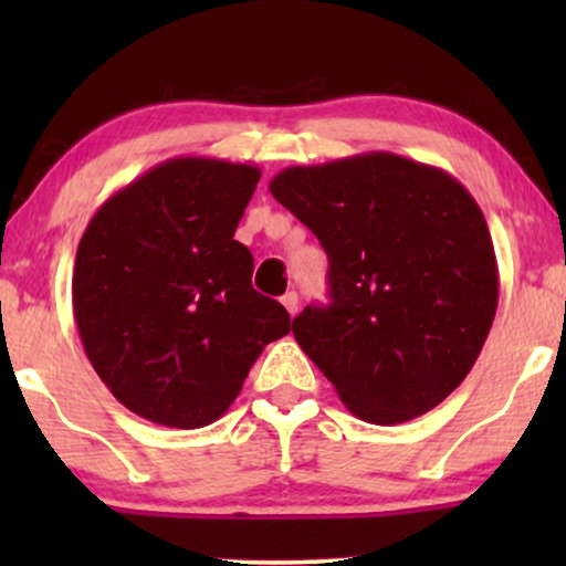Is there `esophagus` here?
<instances>
[{
	"label": "esophagus",
	"instance_id": "1",
	"mask_svg": "<svg viewBox=\"0 0 566 566\" xmlns=\"http://www.w3.org/2000/svg\"><path fill=\"white\" fill-rule=\"evenodd\" d=\"M281 301H283L285 312H289L291 316H296V314H298V293H296V291H289Z\"/></svg>",
	"mask_w": 566,
	"mask_h": 566
}]
</instances>
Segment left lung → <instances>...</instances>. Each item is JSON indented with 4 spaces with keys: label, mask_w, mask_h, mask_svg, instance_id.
Wrapping results in <instances>:
<instances>
[{
    "label": "left lung",
    "mask_w": 566,
    "mask_h": 566,
    "mask_svg": "<svg viewBox=\"0 0 566 566\" xmlns=\"http://www.w3.org/2000/svg\"><path fill=\"white\" fill-rule=\"evenodd\" d=\"M270 192L329 258V306L293 319L301 350L358 420L438 407L482 353L500 298L482 208L443 169L391 151L285 167Z\"/></svg>",
    "instance_id": "1"
}]
</instances>
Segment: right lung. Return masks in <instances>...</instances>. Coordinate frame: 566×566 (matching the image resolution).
Masks as SVG:
<instances>
[{"label":"right lung","mask_w":566,"mask_h":566,"mask_svg":"<svg viewBox=\"0 0 566 566\" xmlns=\"http://www.w3.org/2000/svg\"><path fill=\"white\" fill-rule=\"evenodd\" d=\"M260 175L227 159H167L113 192L84 229L76 329L103 384L144 420L216 422L265 345L293 327L252 289V254L234 239Z\"/></svg>","instance_id":"add662e5"}]
</instances>
